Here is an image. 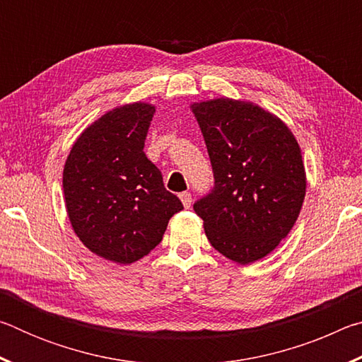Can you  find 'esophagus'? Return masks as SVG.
Masks as SVG:
<instances>
[{
    "instance_id": "34e87169",
    "label": "esophagus",
    "mask_w": 362,
    "mask_h": 362,
    "mask_svg": "<svg viewBox=\"0 0 362 362\" xmlns=\"http://www.w3.org/2000/svg\"><path fill=\"white\" fill-rule=\"evenodd\" d=\"M180 201H182L183 207H185V209H188V207L192 206V193H188V192L180 193Z\"/></svg>"
}]
</instances>
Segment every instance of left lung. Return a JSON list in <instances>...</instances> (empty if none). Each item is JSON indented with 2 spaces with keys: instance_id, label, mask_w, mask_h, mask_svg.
Wrapping results in <instances>:
<instances>
[{
  "instance_id": "left-lung-1",
  "label": "left lung",
  "mask_w": 362,
  "mask_h": 362,
  "mask_svg": "<svg viewBox=\"0 0 362 362\" xmlns=\"http://www.w3.org/2000/svg\"><path fill=\"white\" fill-rule=\"evenodd\" d=\"M189 108L216 180L193 209L226 259L260 260L289 235L302 209L306 174L298 142L278 116L252 102L222 97Z\"/></svg>"
}]
</instances>
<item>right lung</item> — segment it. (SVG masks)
Returning <instances> with one entry per match:
<instances>
[{
	"mask_svg": "<svg viewBox=\"0 0 362 362\" xmlns=\"http://www.w3.org/2000/svg\"><path fill=\"white\" fill-rule=\"evenodd\" d=\"M153 115L145 102L110 110L79 134L64 166L73 231L90 252L119 265L148 255L183 209L144 151Z\"/></svg>",
	"mask_w": 362,
	"mask_h": 362,
	"instance_id": "right-lung-1",
	"label": "right lung"
}]
</instances>
